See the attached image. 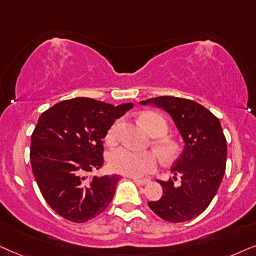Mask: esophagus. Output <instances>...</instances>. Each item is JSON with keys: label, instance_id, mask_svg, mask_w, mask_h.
Here are the masks:
<instances>
[{"label": "esophagus", "instance_id": "esophagus-1", "mask_svg": "<svg viewBox=\"0 0 256 256\" xmlns=\"http://www.w3.org/2000/svg\"><path fill=\"white\" fill-rule=\"evenodd\" d=\"M134 182L137 184V185H146V184L150 182V180H148V179H137V178H134Z\"/></svg>", "mask_w": 256, "mask_h": 256}]
</instances>
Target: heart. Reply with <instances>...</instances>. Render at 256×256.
<instances>
[{"label": "heart", "instance_id": "heart-1", "mask_svg": "<svg viewBox=\"0 0 256 256\" xmlns=\"http://www.w3.org/2000/svg\"><path fill=\"white\" fill-rule=\"evenodd\" d=\"M140 120L148 132L153 137H162L168 134V122L156 112H144ZM120 120H116L105 136L108 145H114L118 140ZM154 145L165 160L171 162L176 159L180 152V146L176 142L168 138H159ZM160 162L159 156L154 151H134L128 148H119L108 156V165L114 172L120 173L134 178H142L154 172Z\"/></svg>", "mask_w": 256, "mask_h": 256}]
</instances>
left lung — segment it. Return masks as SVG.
Returning a JSON list of instances; mask_svg holds the SVG:
<instances>
[{"label":"left lung","mask_w":256,"mask_h":256,"mask_svg":"<svg viewBox=\"0 0 256 256\" xmlns=\"http://www.w3.org/2000/svg\"><path fill=\"white\" fill-rule=\"evenodd\" d=\"M154 104L171 116L185 142V148L171 168L182 176V185L159 180L162 196L148 207L168 222H184L200 216L219 190L226 171L227 142L216 116L196 102L162 96L140 102Z\"/></svg>","instance_id":"8db88e82"}]
</instances>
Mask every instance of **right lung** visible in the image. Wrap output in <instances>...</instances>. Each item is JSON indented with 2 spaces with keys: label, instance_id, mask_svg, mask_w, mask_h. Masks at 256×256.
<instances>
[{
  "label": "right lung",
  "instance_id": "add662e5",
  "mask_svg": "<svg viewBox=\"0 0 256 256\" xmlns=\"http://www.w3.org/2000/svg\"><path fill=\"white\" fill-rule=\"evenodd\" d=\"M134 104L118 106L92 98H72L40 116L32 134L30 162L40 193L51 208L72 222H86L110 205L117 174L88 178L104 164L108 128Z\"/></svg>",
  "mask_w": 256,
  "mask_h": 256
}]
</instances>
